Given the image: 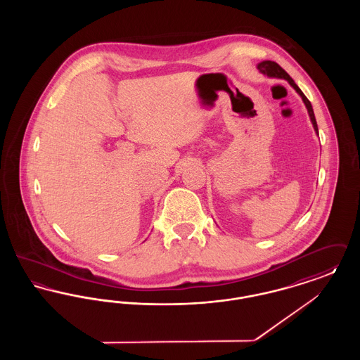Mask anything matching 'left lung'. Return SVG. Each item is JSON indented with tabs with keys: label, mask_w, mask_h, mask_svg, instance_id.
<instances>
[{
	"label": "left lung",
	"mask_w": 360,
	"mask_h": 360,
	"mask_svg": "<svg viewBox=\"0 0 360 360\" xmlns=\"http://www.w3.org/2000/svg\"><path fill=\"white\" fill-rule=\"evenodd\" d=\"M257 69L260 70L263 74H267L269 77H276V78H283V79H286V81H289V84H290L294 89H295V91L302 97V100H304V103L307 105V109H308L309 116H310V120L313 122V127H314V131L319 134V128H317V122H316V117H314V112H313V108H311V103L309 101L308 98H307V96L301 91V89L298 87V86L295 85V82L291 79L290 75L285 71V70L282 69L278 63H275L273 60H263V62H260L259 65H257Z\"/></svg>",
	"instance_id": "1"
}]
</instances>
